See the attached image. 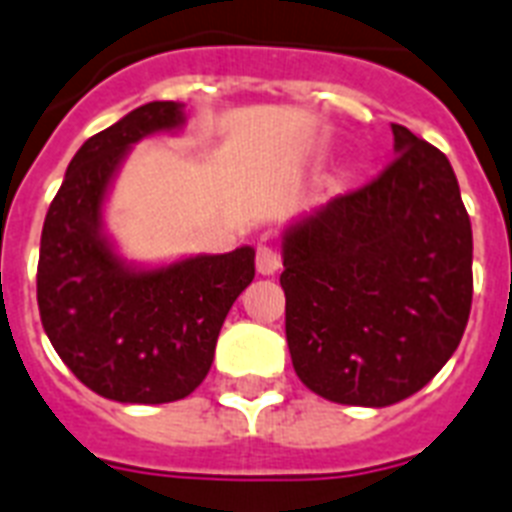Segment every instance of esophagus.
<instances>
[{
	"mask_svg": "<svg viewBox=\"0 0 512 512\" xmlns=\"http://www.w3.org/2000/svg\"><path fill=\"white\" fill-rule=\"evenodd\" d=\"M255 265H257V273H263V276L276 273L281 268L279 249L271 247V244H260L255 252Z\"/></svg>",
	"mask_w": 512,
	"mask_h": 512,
	"instance_id": "obj_1",
	"label": "esophagus"
}]
</instances>
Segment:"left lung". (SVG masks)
Wrapping results in <instances>:
<instances>
[{
  "mask_svg": "<svg viewBox=\"0 0 512 512\" xmlns=\"http://www.w3.org/2000/svg\"><path fill=\"white\" fill-rule=\"evenodd\" d=\"M396 156L284 236L292 366L316 396L390 406L452 358L473 303V231L452 164L393 124Z\"/></svg>",
  "mask_w": 512,
  "mask_h": 512,
  "instance_id": "8db88e82",
  "label": "left lung"
}]
</instances>
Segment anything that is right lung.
<instances>
[{
	"instance_id": "right-lung-1",
	"label": "right lung",
	"mask_w": 512,
	"mask_h": 512,
	"mask_svg": "<svg viewBox=\"0 0 512 512\" xmlns=\"http://www.w3.org/2000/svg\"><path fill=\"white\" fill-rule=\"evenodd\" d=\"M183 108L154 100L92 135L68 164L42 228L36 303L63 364L98 396L170 404L207 377L225 316L255 279V249L130 271L100 236V207L132 143L175 130Z\"/></svg>"
}]
</instances>
